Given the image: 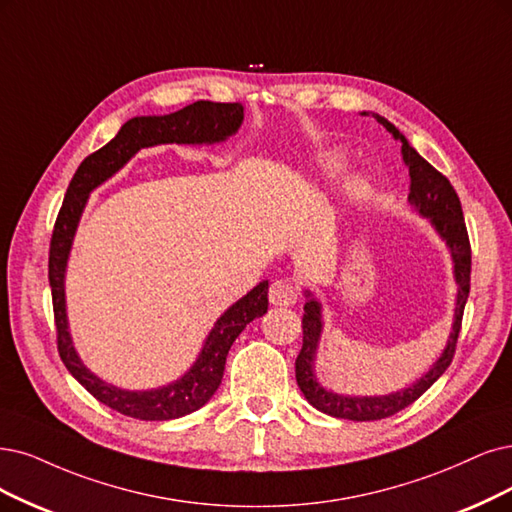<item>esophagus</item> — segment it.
Instances as JSON below:
<instances>
[{
    "label": "esophagus",
    "instance_id": "34e87169",
    "mask_svg": "<svg viewBox=\"0 0 512 512\" xmlns=\"http://www.w3.org/2000/svg\"><path fill=\"white\" fill-rule=\"evenodd\" d=\"M299 299V289L291 280H276L270 287V301L274 306H295Z\"/></svg>",
    "mask_w": 512,
    "mask_h": 512
}]
</instances>
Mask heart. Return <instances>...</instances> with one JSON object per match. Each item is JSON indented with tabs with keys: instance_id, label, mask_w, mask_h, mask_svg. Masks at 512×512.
I'll use <instances>...</instances> for the list:
<instances>
[{
	"instance_id": "b5f03b06",
	"label": "heart",
	"mask_w": 512,
	"mask_h": 512,
	"mask_svg": "<svg viewBox=\"0 0 512 512\" xmlns=\"http://www.w3.org/2000/svg\"><path fill=\"white\" fill-rule=\"evenodd\" d=\"M344 168H346V158H344V154H331V156L325 160V170H327V175H337V173H342Z\"/></svg>"
}]
</instances>
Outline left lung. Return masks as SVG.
Wrapping results in <instances>:
<instances>
[{
    "instance_id": "left-lung-1",
    "label": "left lung",
    "mask_w": 512,
    "mask_h": 512,
    "mask_svg": "<svg viewBox=\"0 0 512 512\" xmlns=\"http://www.w3.org/2000/svg\"><path fill=\"white\" fill-rule=\"evenodd\" d=\"M361 116H369L363 111ZM371 116L380 122L390 135L401 141V154L403 162L409 168V206L420 217L428 219L432 230L439 234V238L445 242L447 251L451 255L453 263V280L458 285L456 295V308H453V323L451 333L447 337V344L441 352V356L430 365V369L415 380L413 384L390 392V394H377V396H350V394H339L333 390H327L323 384L318 382L314 363L320 346V335H323V304L316 299V295L306 289V306H304V318H301V327H304V346L295 361V377L297 386L304 392L306 401L323 411L331 418H342L352 422H373V420H384L390 415L399 413L401 409L409 407L413 401H418L420 396L439 380L445 373V369L451 365L453 352H456V342L462 327V314L470 291V242L466 223L462 215V204L456 194V189L443 177L437 168L428 164L418 151H415L409 141L405 139L403 132L390 124L380 113H371Z\"/></svg>"
}]
</instances>
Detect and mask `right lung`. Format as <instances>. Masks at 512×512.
I'll return each mask as SVG.
<instances>
[{"instance_id": "add662e5", "label": "right lung", "mask_w": 512, "mask_h": 512, "mask_svg": "<svg viewBox=\"0 0 512 512\" xmlns=\"http://www.w3.org/2000/svg\"><path fill=\"white\" fill-rule=\"evenodd\" d=\"M244 120V107L240 103H213L196 101L175 113L166 116H137L130 118L118 135L99 151L90 154L67 187V194L56 217L52 242H50V261L48 278L52 289L54 323L56 339H59V354L67 371L78 380L97 401L120 411L128 418H137L145 422H164L183 418L194 413L213 399L225 369V358L230 352L236 337L244 327L253 323L255 318L268 312V280H261L236 304L227 308L217 320L213 329L208 331L204 344L196 356L194 365L189 367L175 382L149 390H126L113 386L97 373H92L80 358L73 346V337L69 331L67 318V299H65V274L67 261L71 255V246L75 232L82 219L84 208L90 194L103 185L107 179L122 170L141 149L177 143V145H215L223 143L236 135Z\"/></svg>"}]
</instances>
